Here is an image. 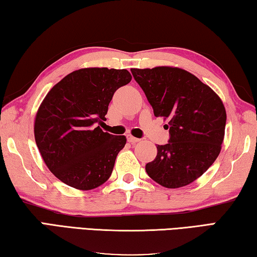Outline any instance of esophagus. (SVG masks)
<instances>
[{
    "instance_id": "esophagus-1",
    "label": "esophagus",
    "mask_w": 257,
    "mask_h": 257,
    "mask_svg": "<svg viewBox=\"0 0 257 257\" xmlns=\"http://www.w3.org/2000/svg\"><path fill=\"white\" fill-rule=\"evenodd\" d=\"M127 141L128 142H131V143H137V142H140L141 140L140 139H138V138H134V137H132V136H127Z\"/></svg>"
}]
</instances>
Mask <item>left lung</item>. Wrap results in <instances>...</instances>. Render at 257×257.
Segmentation results:
<instances>
[{"label": "left lung", "instance_id": "obj_1", "mask_svg": "<svg viewBox=\"0 0 257 257\" xmlns=\"http://www.w3.org/2000/svg\"><path fill=\"white\" fill-rule=\"evenodd\" d=\"M156 117L168 118V143L157 146L146 165L155 182L167 188L186 186L218 158L227 114L221 99L190 72L170 66L131 69Z\"/></svg>", "mask_w": 257, "mask_h": 257}]
</instances>
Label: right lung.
Instances as JSON below:
<instances>
[{"label":"right lung","instance_id":"add662e5","mask_svg":"<svg viewBox=\"0 0 257 257\" xmlns=\"http://www.w3.org/2000/svg\"><path fill=\"white\" fill-rule=\"evenodd\" d=\"M132 76L127 70L89 67L72 72L51 89L35 120V140L48 169L66 185L92 190L110 177L126 138L97 126L108 105Z\"/></svg>","mask_w":257,"mask_h":257}]
</instances>
